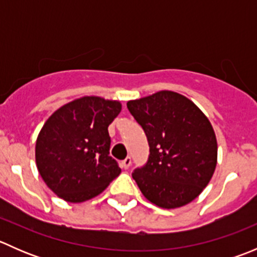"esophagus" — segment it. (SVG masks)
<instances>
[{
  "label": "esophagus",
  "mask_w": 257,
  "mask_h": 257,
  "mask_svg": "<svg viewBox=\"0 0 257 257\" xmlns=\"http://www.w3.org/2000/svg\"><path fill=\"white\" fill-rule=\"evenodd\" d=\"M131 164H132L131 157H126L125 159L121 160V168H124V169H128V168L131 167Z\"/></svg>",
  "instance_id": "1"
}]
</instances>
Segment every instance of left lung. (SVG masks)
Returning a JSON list of instances; mask_svg holds the SVG:
<instances>
[{"label": "left lung", "mask_w": 257, "mask_h": 257, "mask_svg": "<svg viewBox=\"0 0 257 257\" xmlns=\"http://www.w3.org/2000/svg\"><path fill=\"white\" fill-rule=\"evenodd\" d=\"M126 107L149 143L147 164L132 174L143 195L163 209L180 208L198 198L217 160L216 137L205 114L172 90L129 100Z\"/></svg>", "instance_id": "1"}]
</instances>
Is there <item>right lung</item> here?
Listing matches in <instances>:
<instances>
[{
	"instance_id": "right-lung-1",
	"label": "right lung",
	"mask_w": 257,
	"mask_h": 257,
	"mask_svg": "<svg viewBox=\"0 0 257 257\" xmlns=\"http://www.w3.org/2000/svg\"><path fill=\"white\" fill-rule=\"evenodd\" d=\"M116 100L82 97L57 109L36 142V164L47 186L68 203L99 195L120 174L109 157L108 126L120 113Z\"/></svg>"
}]
</instances>
